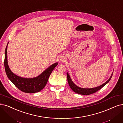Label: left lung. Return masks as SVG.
<instances>
[{
    "label": "left lung",
    "instance_id": "1",
    "mask_svg": "<svg viewBox=\"0 0 123 123\" xmlns=\"http://www.w3.org/2000/svg\"><path fill=\"white\" fill-rule=\"evenodd\" d=\"M112 74H113V73H112L111 75L109 80H108L106 82H105V83H104V84L101 85L98 87L92 88H83L76 85L72 81L70 77V75H68V73H67L68 82V85H69L70 88L72 89V90L73 91H74L75 92L78 93V94L84 95H89L90 94H93V93H95L96 91H98L99 90L101 89V88L104 86H105L107 83L109 82V81L111 80V78L112 77Z\"/></svg>",
    "mask_w": 123,
    "mask_h": 123
}]
</instances>
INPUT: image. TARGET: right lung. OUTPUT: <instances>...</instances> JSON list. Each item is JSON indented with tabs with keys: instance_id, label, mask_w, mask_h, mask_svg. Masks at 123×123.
<instances>
[{
	"instance_id": "right-lung-1",
	"label": "right lung",
	"mask_w": 123,
	"mask_h": 123,
	"mask_svg": "<svg viewBox=\"0 0 123 123\" xmlns=\"http://www.w3.org/2000/svg\"><path fill=\"white\" fill-rule=\"evenodd\" d=\"M8 45V44H7ZM7 45L5 50L4 68L6 75L9 80L19 90L29 93H33L40 91L46 85L48 78L58 63L56 62L49 67L38 76L33 78H25L16 75L9 68L7 62Z\"/></svg>"
}]
</instances>
